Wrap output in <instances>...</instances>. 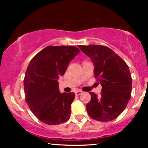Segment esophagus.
Returning <instances> with one entry per match:
<instances>
[{
    "mask_svg": "<svg viewBox=\"0 0 148 148\" xmlns=\"http://www.w3.org/2000/svg\"><path fill=\"white\" fill-rule=\"evenodd\" d=\"M82 91H77V92H75V95H77V96H79V95H82Z\"/></svg>",
    "mask_w": 148,
    "mask_h": 148,
    "instance_id": "esophagus-1",
    "label": "esophagus"
}]
</instances>
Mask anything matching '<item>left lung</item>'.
<instances>
[{
    "mask_svg": "<svg viewBox=\"0 0 148 148\" xmlns=\"http://www.w3.org/2000/svg\"><path fill=\"white\" fill-rule=\"evenodd\" d=\"M79 47L93 62L95 77L102 86L99 97L89 92L92 98L86 106L88 114L101 122L113 120L125 110L131 97L132 82L129 67L107 46Z\"/></svg>",
    "mask_w": 148,
    "mask_h": 148,
    "instance_id": "left-lung-1",
    "label": "left lung"
}]
</instances>
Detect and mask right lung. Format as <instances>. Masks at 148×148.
Listing matches in <instances>:
<instances>
[{
	"mask_svg": "<svg viewBox=\"0 0 148 148\" xmlns=\"http://www.w3.org/2000/svg\"><path fill=\"white\" fill-rule=\"evenodd\" d=\"M80 52L71 46H49L31 60L23 86L30 110L40 121L56 125L69 120L75 94L61 93L57 80Z\"/></svg>",
	"mask_w": 148,
	"mask_h": 148,
	"instance_id": "add662e5",
	"label": "right lung"
}]
</instances>
